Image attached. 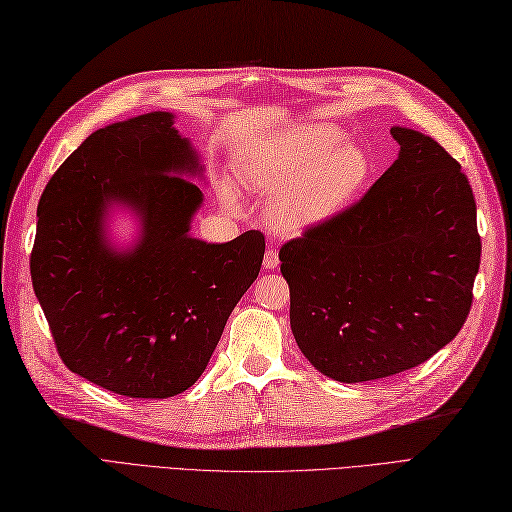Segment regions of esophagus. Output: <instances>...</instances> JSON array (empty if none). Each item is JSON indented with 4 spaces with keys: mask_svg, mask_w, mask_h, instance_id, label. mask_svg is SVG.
<instances>
[{
    "mask_svg": "<svg viewBox=\"0 0 512 512\" xmlns=\"http://www.w3.org/2000/svg\"><path fill=\"white\" fill-rule=\"evenodd\" d=\"M280 265V258H278V252H273V249H267V254L263 258V267L265 269H276Z\"/></svg>",
    "mask_w": 512,
    "mask_h": 512,
    "instance_id": "esophagus-1",
    "label": "esophagus"
}]
</instances>
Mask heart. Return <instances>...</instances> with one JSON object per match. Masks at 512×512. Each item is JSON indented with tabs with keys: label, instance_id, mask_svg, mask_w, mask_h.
Instances as JSON below:
<instances>
[{
	"label": "heart",
	"instance_id": "1",
	"mask_svg": "<svg viewBox=\"0 0 512 512\" xmlns=\"http://www.w3.org/2000/svg\"><path fill=\"white\" fill-rule=\"evenodd\" d=\"M243 182L269 199L271 228L299 236L336 217L369 176V156L328 123H299L241 158ZM221 199L239 208L232 182L221 184Z\"/></svg>",
	"mask_w": 512,
	"mask_h": 512
}]
</instances>
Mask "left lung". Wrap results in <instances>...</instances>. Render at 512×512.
Listing matches in <instances>:
<instances>
[{"label":"left lung","instance_id":"8db88e82","mask_svg":"<svg viewBox=\"0 0 512 512\" xmlns=\"http://www.w3.org/2000/svg\"><path fill=\"white\" fill-rule=\"evenodd\" d=\"M391 134L400 154L365 197L280 249L299 350L347 384L413 369L450 343L480 267L458 162L428 134Z\"/></svg>","mask_w":512,"mask_h":512}]
</instances>
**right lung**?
Returning a JSON list of instances; mask_svg holds the SVG:
<instances>
[{
    "label": "right lung",
    "mask_w": 512,
    "mask_h": 512,
    "mask_svg": "<svg viewBox=\"0 0 512 512\" xmlns=\"http://www.w3.org/2000/svg\"><path fill=\"white\" fill-rule=\"evenodd\" d=\"M176 115L147 112L95 130L47 182L30 273L58 354L104 389L165 400L202 376L226 321L256 280L265 236H191L204 178ZM115 207L140 223L132 246L109 241Z\"/></svg>",
    "instance_id": "obj_1"
}]
</instances>
